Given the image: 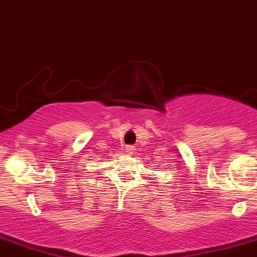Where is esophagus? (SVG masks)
I'll return each instance as SVG.
<instances>
[{
  "label": "esophagus",
  "instance_id": "obj_1",
  "mask_svg": "<svg viewBox=\"0 0 257 257\" xmlns=\"http://www.w3.org/2000/svg\"><path fill=\"white\" fill-rule=\"evenodd\" d=\"M125 150L128 151V152H132V151H133V147H132V146H126Z\"/></svg>",
  "mask_w": 257,
  "mask_h": 257
}]
</instances>
